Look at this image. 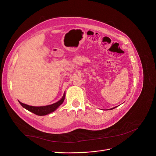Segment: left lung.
<instances>
[{
	"instance_id": "obj_1",
	"label": "left lung",
	"mask_w": 156,
	"mask_h": 156,
	"mask_svg": "<svg viewBox=\"0 0 156 156\" xmlns=\"http://www.w3.org/2000/svg\"><path fill=\"white\" fill-rule=\"evenodd\" d=\"M116 108V107H113V108H110V110H112V109H113V108Z\"/></svg>"
}]
</instances>
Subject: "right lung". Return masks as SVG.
<instances>
[{"instance_id": "1", "label": "right lung", "mask_w": 156, "mask_h": 156, "mask_svg": "<svg viewBox=\"0 0 156 156\" xmlns=\"http://www.w3.org/2000/svg\"><path fill=\"white\" fill-rule=\"evenodd\" d=\"M65 98V95L64 94L63 98H62L60 100L57 101L55 103H53V104H51L47 106H44V107H34V106H29L28 105L24 104V103H23L20 101H19V103L24 108L27 109L30 112H33V113L36 114L37 115H46L47 114H49L51 112H54L59 106H60L63 102L64 101Z\"/></svg>"}]
</instances>
